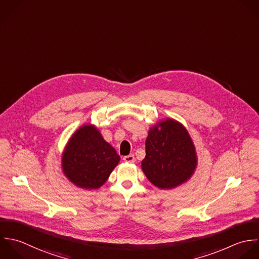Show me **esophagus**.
Segmentation results:
<instances>
[{"instance_id":"34e87169","label":"esophagus","mask_w":259,"mask_h":259,"mask_svg":"<svg viewBox=\"0 0 259 259\" xmlns=\"http://www.w3.org/2000/svg\"><path fill=\"white\" fill-rule=\"evenodd\" d=\"M123 160L125 162H128V163H133L135 161V157L133 154H129V155H126L123 157Z\"/></svg>"}]
</instances>
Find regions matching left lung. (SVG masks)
<instances>
[{"instance_id":"1","label":"left lung","mask_w":259,"mask_h":259,"mask_svg":"<svg viewBox=\"0 0 259 259\" xmlns=\"http://www.w3.org/2000/svg\"><path fill=\"white\" fill-rule=\"evenodd\" d=\"M141 168L158 189L171 190L187 183L198 166L194 141L187 128L172 118L154 123L145 142Z\"/></svg>"}]
</instances>
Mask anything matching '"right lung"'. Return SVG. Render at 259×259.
<instances>
[{"instance_id":"obj_1","label":"right lung","mask_w":259,"mask_h":259,"mask_svg":"<svg viewBox=\"0 0 259 259\" xmlns=\"http://www.w3.org/2000/svg\"><path fill=\"white\" fill-rule=\"evenodd\" d=\"M120 156L94 124H83L70 136L61 154L64 177L75 187L98 190L118 165Z\"/></svg>"}]
</instances>
